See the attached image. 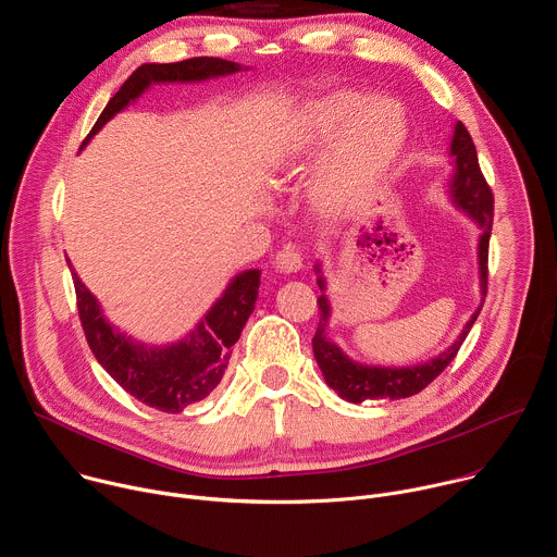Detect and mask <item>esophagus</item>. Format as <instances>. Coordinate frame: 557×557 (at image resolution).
<instances>
[{
    "label": "esophagus",
    "mask_w": 557,
    "mask_h": 557,
    "mask_svg": "<svg viewBox=\"0 0 557 557\" xmlns=\"http://www.w3.org/2000/svg\"><path fill=\"white\" fill-rule=\"evenodd\" d=\"M301 262H304L301 251H299V247H295V245L282 247V249L277 251V256H275V269L282 271V273H295V271H299V269H301Z\"/></svg>",
    "instance_id": "1"
}]
</instances>
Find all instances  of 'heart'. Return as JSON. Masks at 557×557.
Wrapping results in <instances>:
<instances>
[{
    "instance_id": "obj_1",
    "label": "heart",
    "mask_w": 557,
    "mask_h": 557,
    "mask_svg": "<svg viewBox=\"0 0 557 557\" xmlns=\"http://www.w3.org/2000/svg\"><path fill=\"white\" fill-rule=\"evenodd\" d=\"M312 181L322 207L339 209L361 198L394 163L406 140L401 108L387 99H370L339 90L308 103L286 134L282 153L295 158L322 147L332 136Z\"/></svg>"
}]
</instances>
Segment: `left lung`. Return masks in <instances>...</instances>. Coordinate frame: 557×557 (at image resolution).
I'll use <instances>...</instances> for the list:
<instances>
[{
	"label": "left lung",
	"mask_w": 557,
	"mask_h": 557,
	"mask_svg": "<svg viewBox=\"0 0 557 557\" xmlns=\"http://www.w3.org/2000/svg\"><path fill=\"white\" fill-rule=\"evenodd\" d=\"M451 158H454V172L449 181V196L454 205L465 211L475 224L483 228L479 240V267H481V290L483 301L487 295V258H490V235H492V222H494V194L481 172L479 153H475L473 140L467 132V127L458 121L451 136ZM320 273V264L314 267ZM320 288L324 290L326 282L320 275L317 280ZM320 304V326L312 337V352L317 359V366L322 368V374L326 383L342 396V399L350 404H361L368 399H408L412 394H419L423 387H428L456 357L460 350L467 333L471 331L475 317H479L481 308L471 314V320L465 324L460 337L438 357L408 368H383V366H363L352 361L342 352L337 344H333L326 337V326L331 317V304L329 297L322 293L317 297Z\"/></svg>",
	"instance_id": "left-lung-1"
}]
</instances>
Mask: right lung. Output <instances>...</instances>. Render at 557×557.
Here are the masks:
<instances>
[{
    "label": "right lung",
    "mask_w": 557,
    "mask_h": 557,
    "mask_svg": "<svg viewBox=\"0 0 557 557\" xmlns=\"http://www.w3.org/2000/svg\"><path fill=\"white\" fill-rule=\"evenodd\" d=\"M240 70L218 57H194L176 63H143L121 90L110 99L84 145L123 108L136 101L151 84H191L207 82ZM72 271L76 290L78 320H82L88 346L106 372L140 404L168 414H178L187 406L202 401L220 383L233 346L256 308L260 271L251 269L235 275L222 297L209 308L196 331L172 346L147 348L119 333L108 320L97 297Z\"/></svg>",
    "instance_id": "obj_1"
}]
</instances>
